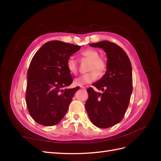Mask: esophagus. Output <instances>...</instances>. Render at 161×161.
<instances>
[{
  "label": "esophagus",
  "instance_id": "esophagus-1",
  "mask_svg": "<svg viewBox=\"0 0 161 161\" xmlns=\"http://www.w3.org/2000/svg\"><path fill=\"white\" fill-rule=\"evenodd\" d=\"M80 88L82 89H86V87L84 86H80Z\"/></svg>",
  "mask_w": 161,
  "mask_h": 161
}]
</instances>
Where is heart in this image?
Returning a JSON list of instances; mask_svg holds the SVG:
<instances>
[{"label": "heart", "mask_w": 161, "mask_h": 161, "mask_svg": "<svg viewBox=\"0 0 161 161\" xmlns=\"http://www.w3.org/2000/svg\"><path fill=\"white\" fill-rule=\"evenodd\" d=\"M80 59L89 60L90 63L88 70L91 71L82 75L75 80V84L78 86H82L92 82L97 79L99 74L102 75L106 71L107 68L106 61L102 57L99 56L98 51L93 48H87L80 53ZM66 67L69 71L75 75L78 71L77 62L73 58H69L66 61Z\"/></svg>", "instance_id": "1"}]
</instances>
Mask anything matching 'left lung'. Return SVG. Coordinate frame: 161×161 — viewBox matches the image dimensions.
Segmentation results:
<instances>
[{
	"mask_svg": "<svg viewBox=\"0 0 161 161\" xmlns=\"http://www.w3.org/2000/svg\"><path fill=\"white\" fill-rule=\"evenodd\" d=\"M90 45L102 48L106 52L107 70L102 78L92 84L102 93L92 87L87 89L86 110L95 125L110 128L122 120L130 103L132 92L131 63L125 52L115 43L104 40Z\"/></svg>",
	"mask_w": 161,
	"mask_h": 161,
	"instance_id": "8db88e82",
	"label": "left lung"
}]
</instances>
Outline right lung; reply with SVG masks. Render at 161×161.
Returning a JSON list of instances; mask_svg holds the SVG:
<instances>
[{
    "mask_svg": "<svg viewBox=\"0 0 161 161\" xmlns=\"http://www.w3.org/2000/svg\"><path fill=\"white\" fill-rule=\"evenodd\" d=\"M80 47L53 40L33 55L27 70L26 103L36 123L54 125L66 114L75 92L80 89L64 88L73 82L66 61Z\"/></svg>",
    "mask_w": 161,
    "mask_h": 161,
    "instance_id": "obj_1",
    "label": "right lung"
}]
</instances>
